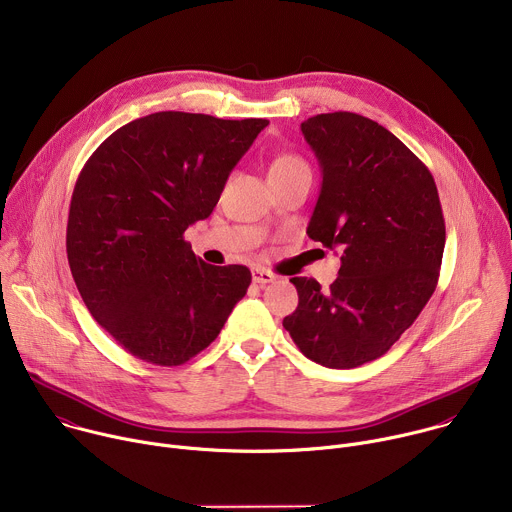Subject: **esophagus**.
Segmentation results:
<instances>
[{"label": "esophagus", "instance_id": "1", "mask_svg": "<svg viewBox=\"0 0 512 512\" xmlns=\"http://www.w3.org/2000/svg\"><path fill=\"white\" fill-rule=\"evenodd\" d=\"M273 279H275V275H273L271 271L261 269V267L253 269V283H257V285H267V283H271Z\"/></svg>", "mask_w": 512, "mask_h": 512}]
</instances>
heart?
<instances>
[{
    "instance_id": "b5f03b06",
    "label": "heart",
    "mask_w": 512,
    "mask_h": 512,
    "mask_svg": "<svg viewBox=\"0 0 512 512\" xmlns=\"http://www.w3.org/2000/svg\"><path fill=\"white\" fill-rule=\"evenodd\" d=\"M302 170H310L308 164L296 156V154H279L271 164H269V180L273 178H283L289 174H296Z\"/></svg>"
}]
</instances>
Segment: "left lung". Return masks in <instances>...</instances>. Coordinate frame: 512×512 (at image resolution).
Returning <instances> with one entry per match:
<instances>
[{"label":"left lung","mask_w":512,"mask_h":512,"mask_svg":"<svg viewBox=\"0 0 512 512\" xmlns=\"http://www.w3.org/2000/svg\"><path fill=\"white\" fill-rule=\"evenodd\" d=\"M322 170L308 237L340 249L328 289L291 277L298 308L283 328L328 369L383 356L415 322L437 285L446 223L425 164L377 121L348 111L302 123Z\"/></svg>","instance_id":"8db88e82"}]
</instances>
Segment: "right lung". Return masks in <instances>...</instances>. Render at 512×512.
<instances>
[{
	"label": "right lung",
	"mask_w": 512,
	"mask_h": 512,
	"mask_svg": "<svg viewBox=\"0 0 512 512\" xmlns=\"http://www.w3.org/2000/svg\"><path fill=\"white\" fill-rule=\"evenodd\" d=\"M267 125L160 111L119 127L87 160L68 210V265L91 316L129 354L184 364L247 294L251 271L204 263L184 231L210 216Z\"/></svg>",
	"instance_id": "obj_1"
}]
</instances>
